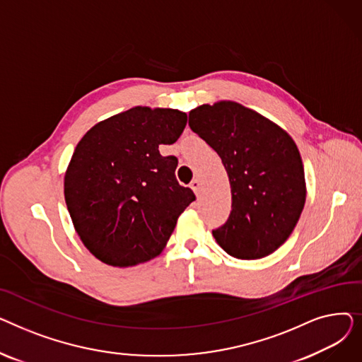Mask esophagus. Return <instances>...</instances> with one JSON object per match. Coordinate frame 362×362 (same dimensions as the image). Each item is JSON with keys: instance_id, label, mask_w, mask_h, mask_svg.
Masks as SVG:
<instances>
[{"instance_id": "esophagus-1", "label": "esophagus", "mask_w": 362, "mask_h": 362, "mask_svg": "<svg viewBox=\"0 0 362 362\" xmlns=\"http://www.w3.org/2000/svg\"><path fill=\"white\" fill-rule=\"evenodd\" d=\"M191 189H192V191L198 195V194H199V191H201V182H199L198 179L192 180V182H191Z\"/></svg>"}]
</instances>
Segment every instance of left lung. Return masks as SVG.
Masks as SVG:
<instances>
[{"label": "left lung", "instance_id": "left-lung-1", "mask_svg": "<svg viewBox=\"0 0 362 362\" xmlns=\"http://www.w3.org/2000/svg\"><path fill=\"white\" fill-rule=\"evenodd\" d=\"M189 126L220 156L232 191V211L213 230L235 258L258 259L288 240L305 205L299 149L289 133L235 101L189 111Z\"/></svg>", "mask_w": 362, "mask_h": 362}]
</instances>
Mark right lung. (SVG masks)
<instances>
[{
  "mask_svg": "<svg viewBox=\"0 0 362 362\" xmlns=\"http://www.w3.org/2000/svg\"><path fill=\"white\" fill-rule=\"evenodd\" d=\"M175 108L133 107L92 126L64 175V199L86 250L112 267L146 262L165 248L179 216L195 199L176 180L175 144L186 126Z\"/></svg>",
  "mask_w": 362,
  "mask_h": 362,
  "instance_id": "add662e5",
  "label": "right lung"
}]
</instances>
